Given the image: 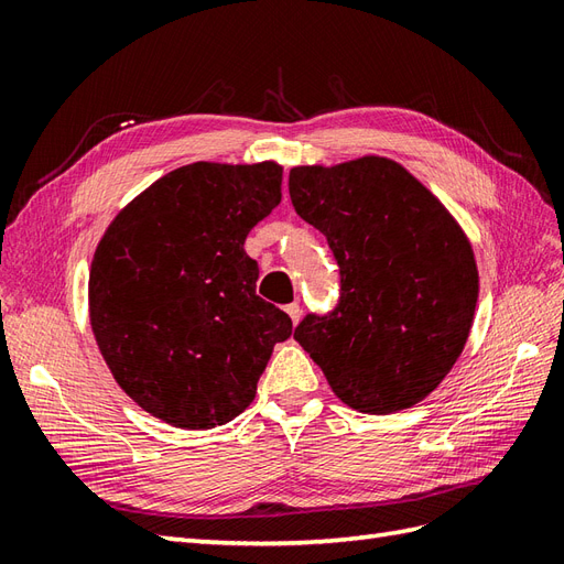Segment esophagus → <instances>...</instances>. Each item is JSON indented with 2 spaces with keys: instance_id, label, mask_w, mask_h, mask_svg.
<instances>
[{
  "instance_id": "obj_1",
  "label": "esophagus",
  "mask_w": 564,
  "mask_h": 564,
  "mask_svg": "<svg viewBox=\"0 0 564 564\" xmlns=\"http://www.w3.org/2000/svg\"><path fill=\"white\" fill-rule=\"evenodd\" d=\"M285 312H288V316H291V319H293V324H297V322H300V316H302V310H300V305H297V302H291V305H288V307H285Z\"/></svg>"
}]
</instances>
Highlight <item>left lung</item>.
<instances>
[{
	"label": "left lung",
	"instance_id": "8db88e82",
	"mask_svg": "<svg viewBox=\"0 0 564 564\" xmlns=\"http://www.w3.org/2000/svg\"><path fill=\"white\" fill-rule=\"evenodd\" d=\"M288 191L340 269L338 307L307 314L293 338L357 412L422 402L457 362L474 322L479 271L465 230L405 166L377 154L295 166Z\"/></svg>",
	"mask_w": 564,
	"mask_h": 564
}]
</instances>
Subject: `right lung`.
I'll use <instances>...</instances> for the list:
<instances>
[{"instance_id": "obj_1", "label": "right lung", "mask_w": 564, "mask_h": 564, "mask_svg": "<svg viewBox=\"0 0 564 564\" xmlns=\"http://www.w3.org/2000/svg\"><path fill=\"white\" fill-rule=\"evenodd\" d=\"M276 162H195L113 216L88 281L111 377L178 429L221 426L250 405L291 316L257 295L245 238L281 202Z\"/></svg>"}]
</instances>
